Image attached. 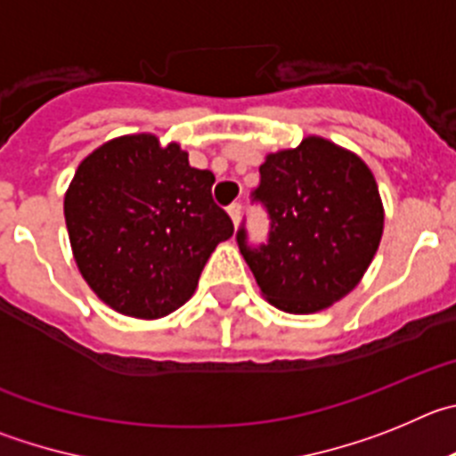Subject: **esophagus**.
Wrapping results in <instances>:
<instances>
[{
  "label": "esophagus",
  "mask_w": 456,
  "mask_h": 456,
  "mask_svg": "<svg viewBox=\"0 0 456 456\" xmlns=\"http://www.w3.org/2000/svg\"><path fill=\"white\" fill-rule=\"evenodd\" d=\"M229 218H232V223L233 224H238L240 223V202H233V204H229Z\"/></svg>",
  "instance_id": "esophagus-1"
}]
</instances>
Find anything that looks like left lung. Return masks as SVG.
I'll use <instances>...</instances> for the list:
<instances>
[{
    "instance_id": "1",
    "label": "left lung",
    "mask_w": 456,
    "mask_h": 456,
    "mask_svg": "<svg viewBox=\"0 0 456 456\" xmlns=\"http://www.w3.org/2000/svg\"><path fill=\"white\" fill-rule=\"evenodd\" d=\"M258 172L252 200L268 211V243L252 248L243 224L240 254L270 305L286 314L327 309L359 284L379 248L384 207L370 167L309 136L268 154Z\"/></svg>"
}]
</instances>
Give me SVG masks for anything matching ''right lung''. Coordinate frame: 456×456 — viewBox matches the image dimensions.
Here are the masks:
<instances>
[{"label": "right lung", "instance_id": "add662e5", "mask_svg": "<svg viewBox=\"0 0 456 456\" xmlns=\"http://www.w3.org/2000/svg\"><path fill=\"white\" fill-rule=\"evenodd\" d=\"M213 182L154 134L113 138L79 163L65 224L81 277L102 302L145 320L186 305L211 252L233 233Z\"/></svg>", "mask_w": 456, "mask_h": 456}]
</instances>
